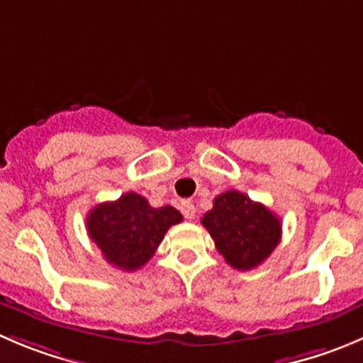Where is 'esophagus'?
Here are the masks:
<instances>
[{
	"label": "esophagus",
	"instance_id": "34e87169",
	"mask_svg": "<svg viewBox=\"0 0 363 363\" xmlns=\"http://www.w3.org/2000/svg\"><path fill=\"white\" fill-rule=\"evenodd\" d=\"M179 210H182V213H184L185 219H194V217H196L194 203L184 201V203H182V206H179Z\"/></svg>",
	"mask_w": 363,
	"mask_h": 363
}]
</instances>
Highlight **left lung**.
Returning <instances> with one entry per match:
<instances>
[{"instance_id": "obj_1", "label": "left lung", "mask_w": 363, "mask_h": 363, "mask_svg": "<svg viewBox=\"0 0 363 363\" xmlns=\"http://www.w3.org/2000/svg\"><path fill=\"white\" fill-rule=\"evenodd\" d=\"M201 224L224 260L239 271L260 265L281 239L278 216L239 191L217 196L213 208L203 216Z\"/></svg>"}]
</instances>
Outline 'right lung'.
Returning <instances> with one entry per match:
<instances>
[{
  "label": "right lung",
  "mask_w": 363,
  "mask_h": 363,
  "mask_svg": "<svg viewBox=\"0 0 363 363\" xmlns=\"http://www.w3.org/2000/svg\"><path fill=\"white\" fill-rule=\"evenodd\" d=\"M184 220L172 206H150L146 198L126 192L117 201L96 205L87 216V231L108 264L137 271L155 255L165 231Z\"/></svg>",
  "instance_id": "obj_1"
}]
</instances>
